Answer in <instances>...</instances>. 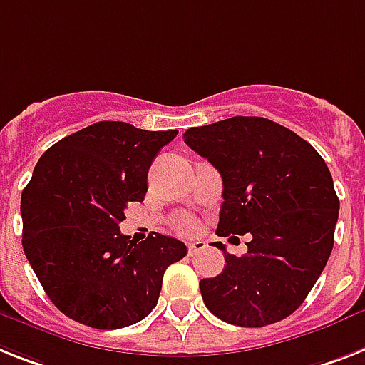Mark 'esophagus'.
<instances>
[{
  "label": "esophagus",
  "instance_id": "1",
  "mask_svg": "<svg viewBox=\"0 0 365 365\" xmlns=\"http://www.w3.org/2000/svg\"><path fill=\"white\" fill-rule=\"evenodd\" d=\"M207 248V244L205 240H190L188 242V255H197L200 252Z\"/></svg>",
  "mask_w": 365,
  "mask_h": 365
}]
</instances>
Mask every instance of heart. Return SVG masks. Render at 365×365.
<instances>
[{
	"mask_svg": "<svg viewBox=\"0 0 365 365\" xmlns=\"http://www.w3.org/2000/svg\"><path fill=\"white\" fill-rule=\"evenodd\" d=\"M179 227L180 230H190V227H192V222H190V220H180Z\"/></svg>",
	"mask_w": 365,
	"mask_h": 365,
	"instance_id": "1",
	"label": "heart"
}]
</instances>
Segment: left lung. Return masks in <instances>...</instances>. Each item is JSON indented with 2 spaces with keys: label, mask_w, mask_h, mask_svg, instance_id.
Returning a JSON list of instances; mask_svg holds the SVG:
<instances>
[{
  "label": "left lung",
  "mask_w": 365,
  "mask_h": 365,
  "mask_svg": "<svg viewBox=\"0 0 365 365\" xmlns=\"http://www.w3.org/2000/svg\"><path fill=\"white\" fill-rule=\"evenodd\" d=\"M185 143L224 180L216 233L252 235L248 254H227L200 282L205 306L237 327L289 317L319 279L334 246L339 200L327 164L308 141L264 117H231L185 132ZM235 239V237H231Z\"/></svg>",
  "instance_id": "obj_1"
}]
</instances>
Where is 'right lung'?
<instances>
[{
  "mask_svg": "<svg viewBox=\"0 0 365 365\" xmlns=\"http://www.w3.org/2000/svg\"><path fill=\"white\" fill-rule=\"evenodd\" d=\"M177 130L101 121L63 138L38 158L22 192V246L56 308L101 330L145 319L165 269L185 242L156 233L134 242L119 231L126 205L143 201L147 173Z\"/></svg>",
  "mask_w": 365,
  "mask_h": 365,
  "instance_id": "obj_1",
  "label": "right lung"
}]
</instances>
